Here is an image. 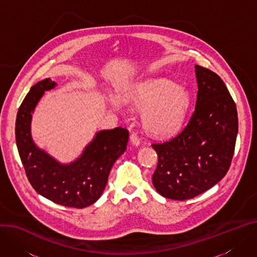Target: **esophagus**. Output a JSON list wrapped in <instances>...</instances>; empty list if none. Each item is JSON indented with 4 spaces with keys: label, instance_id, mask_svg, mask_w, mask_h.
Wrapping results in <instances>:
<instances>
[{
    "label": "esophagus",
    "instance_id": "34e87169",
    "mask_svg": "<svg viewBox=\"0 0 257 257\" xmlns=\"http://www.w3.org/2000/svg\"><path fill=\"white\" fill-rule=\"evenodd\" d=\"M130 141H131L132 145H134V146H136V147L141 145V138L138 137V135H137L136 133H132V134H131Z\"/></svg>",
    "mask_w": 257,
    "mask_h": 257
}]
</instances>
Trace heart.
<instances>
[{
	"mask_svg": "<svg viewBox=\"0 0 257 257\" xmlns=\"http://www.w3.org/2000/svg\"><path fill=\"white\" fill-rule=\"evenodd\" d=\"M191 103L189 92L164 79L148 81L138 87L136 105L147 109L144 124L154 135H168L182 124Z\"/></svg>",
	"mask_w": 257,
	"mask_h": 257,
	"instance_id": "1",
	"label": "heart"
}]
</instances>
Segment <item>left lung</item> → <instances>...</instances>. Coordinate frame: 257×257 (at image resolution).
<instances>
[{
	"label": "left lung",
	"instance_id": "8db88e82",
	"mask_svg": "<svg viewBox=\"0 0 257 257\" xmlns=\"http://www.w3.org/2000/svg\"><path fill=\"white\" fill-rule=\"evenodd\" d=\"M195 68L198 94L190 121L169 141L152 145L159 158L155 189L178 201L199 196L224 177L238 134L237 107L225 84L210 69Z\"/></svg>",
	"mask_w": 257,
	"mask_h": 257
}]
</instances>
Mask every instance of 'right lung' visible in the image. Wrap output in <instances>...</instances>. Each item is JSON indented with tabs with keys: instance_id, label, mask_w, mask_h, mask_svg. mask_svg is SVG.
I'll return each instance as SVG.
<instances>
[{
	"instance_id": "right-lung-1",
	"label": "right lung",
	"mask_w": 257,
	"mask_h": 257,
	"mask_svg": "<svg viewBox=\"0 0 257 257\" xmlns=\"http://www.w3.org/2000/svg\"><path fill=\"white\" fill-rule=\"evenodd\" d=\"M55 86V82L45 79L31 88L17 112L16 145L37 193L62 206L84 208L102 195L113 163L126 151L129 132L121 127L99 131L79 159L68 165L59 164L38 149L31 136L32 112L44 92Z\"/></svg>"
}]
</instances>
